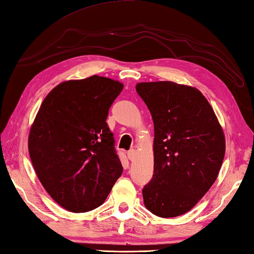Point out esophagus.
<instances>
[{
	"instance_id": "obj_1",
	"label": "esophagus",
	"mask_w": 254,
	"mask_h": 254,
	"mask_svg": "<svg viewBox=\"0 0 254 254\" xmlns=\"http://www.w3.org/2000/svg\"><path fill=\"white\" fill-rule=\"evenodd\" d=\"M127 156H128V159H129V161H134V159L136 158V149L131 148L130 150H128Z\"/></svg>"
}]
</instances>
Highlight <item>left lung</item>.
I'll return each instance as SVG.
<instances>
[{
  "mask_svg": "<svg viewBox=\"0 0 254 254\" xmlns=\"http://www.w3.org/2000/svg\"><path fill=\"white\" fill-rule=\"evenodd\" d=\"M136 91L154 122V175L143 189L146 208L175 217L196 205L214 183L225 154L221 125L196 88L140 82Z\"/></svg>",
  "mask_w": 254,
  "mask_h": 254,
  "instance_id": "left-lung-1",
  "label": "left lung"
}]
</instances>
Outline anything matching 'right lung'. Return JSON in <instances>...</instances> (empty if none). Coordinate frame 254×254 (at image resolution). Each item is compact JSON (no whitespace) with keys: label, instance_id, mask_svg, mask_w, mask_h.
I'll return each mask as SVG.
<instances>
[{"label":"right lung","instance_id":"obj_1","mask_svg":"<svg viewBox=\"0 0 254 254\" xmlns=\"http://www.w3.org/2000/svg\"><path fill=\"white\" fill-rule=\"evenodd\" d=\"M124 84L91 75L44 98L31 126L29 153L49 195L74 213L100 206L123 173L106 119Z\"/></svg>","mask_w":254,"mask_h":254}]
</instances>
